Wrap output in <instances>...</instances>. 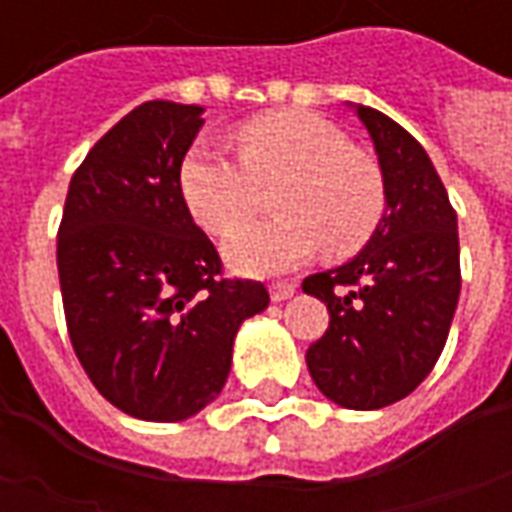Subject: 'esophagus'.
Returning a JSON list of instances; mask_svg holds the SVG:
<instances>
[{
  "label": "esophagus",
  "mask_w": 512,
  "mask_h": 512,
  "mask_svg": "<svg viewBox=\"0 0 512 512\" xmlns=\"http://www.w3.org/2000/svg\"><path fill=\"white\" fill-rule=\"evenodd\" d=\"M296 293V285L293 282H274L271 285V301H285Z\"/></svg>",
  "instance_id": "obj_1"
}]
</instances>
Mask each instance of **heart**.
Instances as JSON below:
<instances>
[{
    "mask_svg": "<svg viewBox=\"0 0 512 512\" xmlns=\"http://www.w3.org/2000/svg\"><path fill=\"white\" fill-rule=\"evenodd\" d=\"M238 158L191 147L180 164V194L205 233L241 224L271 189L266 222L238 227L224 255L246 274L290 271L318 249L348 257L373 238L384 216V178L343 128L312 112H271L235 131Z\"/></svg>",
    "mask_w": 512,
    "mask_h": 512,
    "instance_id": "obj_1",
    "label": "heart"
}]
</instances>
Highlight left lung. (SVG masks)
Segmentation results:
<instances>
[{
  "mask_svg": "<svg viewBox=\"0 0 512 512\" xmlns=\"http://www.w3.org/2000/svg\"><path fill=\"white\" fill-rule=\"evenodd\" d=\"M384 172L386 211L370 244L304 279L329 307V329L307 348L323 395L356 411L397 403L428 376L461 293L458 219L425 147L370 106H356Z\"/></svg>",
  "mask_w": 512,
  "mask_h": 512,
  "instance_id": "8db88e82",
  "label": "left lung"
}]
</instances>
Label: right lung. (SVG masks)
<instances>
[{"label":"right lung","mask_w":512,"mask_h":512,"mask_svg":"<svg viewBox=\"0 0 512 512\" xmlns=\"http://www.w3.org/2000/svg\"><path fill=\"white\" fill-rule=\"evenodd\" d=\"M200 115L172 101L128 112L73 172L57 233L73 351L112 406L147 422L208 406L238 326L268 307L263 282L224 277L180 194Z\"/></svg>","instance_id":"1"}]
</instances>
